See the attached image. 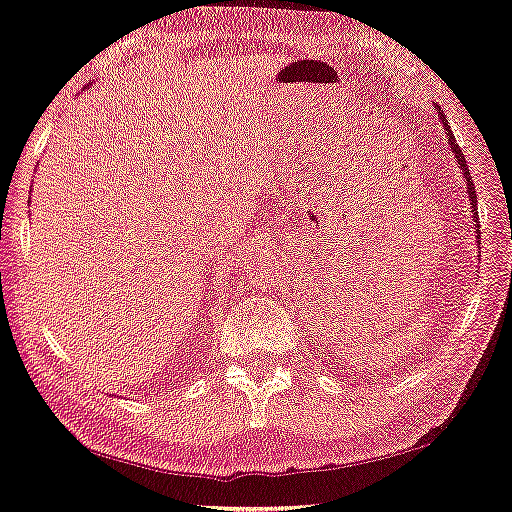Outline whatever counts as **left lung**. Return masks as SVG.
Segmentation results:
<instances>
[{
	"label": "left lung",
	"mask_w": 512,
	"mask_h": 512,
	"mask_svg": "<svg viewBox=\"0 0 512 512\" xmlns=\"http://www.w3.org/2000/svg\"><path fill=\"white\" fill-rule=\"evenodd\" d=\"M437 110H439V117H441V124H444V128H446V137H448V144H451V149H453V154H455V158H457V165L462 167V172H464V177H467V188H469V197H471V204H474V207H471V211H474V218L478 220V213H476V188H474V181H471V174H469V167H467V158H464V154H462V149H460V144L455 142V137H453V133H451V126H448V121H446V117H444V110L439 108L437 105ZM478 234H480V227L476 230Z\"/></svg>",
	"instance_id": "left-lung-1"
}]
</instances>
